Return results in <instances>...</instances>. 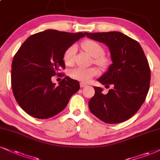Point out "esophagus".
Here are the masks:
<instances>
[{"label": "esophagus", "instance_id": "esophagus-1", "mask_svg": "<svg viewBox=\"0 0 160 160\" xmlns=\"http://www.w3.org/2000/svg\"><path fill=\"white\" fill-rule=\"evenodd\" d=\"M85 86H87V84H84V83H83V82H81L80 83L81 88H84V87H85Z\"/></svg>", "mask_w": 160, "mask_h": 160}]
</instances>
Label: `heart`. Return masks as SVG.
<instances>
[{
    "label": "heart",
    "instance_id": "1",
    "mask_svg": "<svg viewBox=\"0 0 160 160\" xmlns=\"http://www.w3.org/2000/svg\"><path fill=\"white\" fill-rule=\"evenodd\" d=\"M81 47L90 57L93 58L92 62L96 64L102 68H104L108 64V58L102 55L104 52L103 47L96 41L90 40V39L84 41L81 44ZM76 51V47L75 45L69 47L64 51V55H63V61L65 64L68 66H72L73 64ZM98 70L95 68H76L70 71V76L75 80L79 81L84 83V82H90L92 77L96 76Z\"/></svg>",
    "mask_w": 160,
    "mask_h": 160
}]
</instances>
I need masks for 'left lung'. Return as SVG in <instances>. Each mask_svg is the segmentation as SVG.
I'll return each mask as SVG.
<instances>
[{"label":"left lung","mask_w":160,"mask_h":160,"mask_svg":"<svg viewBox=\"0 0 160 160\" xmlns=\"http://www.w3.org/2000/svg\"><path fill=\"white\" fill-rule=\"evenodd\" d=\"M84 34L107 45L113 62L98 78L103 85L113 88L103 94L102 88L94 87L95 95L88 103L90 112L105 123L125 122L140 108L149 90L151 70L142 48L119 32Z\"/></svg>","instance_id":"obj_1"}]
</instances>
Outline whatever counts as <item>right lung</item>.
Here are the masks:
<instances>
[{"mask_svg": "<svg viewBox=\"0 0 160 160\" xmlns=\"http://www.w3.org/2000/svg\"><path fill=\"white\" fill-rule=\"evenodd\" d=\"M83 32L70 33L47 29L26 40L14 56L11 83L19 106L37 119H48L64 109L71 96L79 90V82L66 76L58 85L52 76L65 69L64 51Z\"/></svg>", "mask_w": 160, "mask_h": 160, "instance_id": "right-lung-1", "label": "right lung"}]
</instances>
